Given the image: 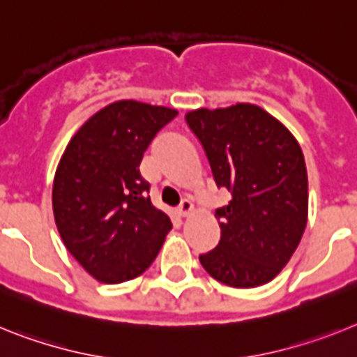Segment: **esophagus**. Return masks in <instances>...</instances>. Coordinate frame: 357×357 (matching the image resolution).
<instances>
[{
  "mask_svg": "<svg viewBox=\"0 0 357 357\" xmlns=\"http://www.w3.org/2000/svg\"><path fill=\"white\" fill-rule=\"evenodd\" d=\"M192 208H194V204H192L190 199H183L181 203H179L178 210H176V213H178L179 217H187L188 213L192 212Z\"/></svg>",
  "mask_w": 357,
  "mask_h": 357,
  "instance_id": "1",
  "label": "esophagus"
}]
</instances>
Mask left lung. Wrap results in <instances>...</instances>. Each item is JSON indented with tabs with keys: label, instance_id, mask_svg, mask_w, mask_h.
<instances>
[{
	"label": "left lung",
	"instance_id": "8db88e82",
	"mask_svg": "<svg viewBox=\"0 0 357 357\" xmlns=\"http://www.w3.org/2000/svg\"><path fill=\"white\" fill-rule=\"evenodd\" d=\"M231 201L215 210L221 238L199 262L215 280L257 287L277 277L307 225V169L294 136L253 104L185 116Z\"/></svg>",
	"mask_w": 357,
	"mask_h": 357
}]
</instances>
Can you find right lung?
<instances>
[{
    "mask_svg": "<svg viewBox=\"0 0 357 357\" xmlns=\"http://www.w3.org/2000/svg\"><path fill=\"white\" fill-rule=\"evenodd\" d=\"M178 111L120 100L71 138L54 179V217L68 252L105 284L131 280L160 253L172 228L142 178L144 153Z\"/></svg>",
    "mask_w": 357,
    "mask_h": 357,
    "instance_id": "right-lung-1",
    "label": "right lung"
}]
</instances>
